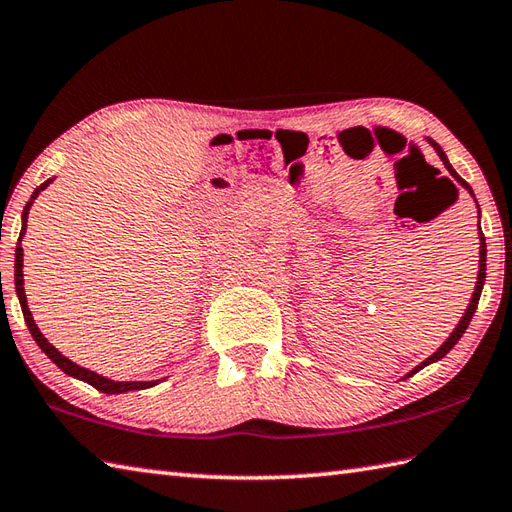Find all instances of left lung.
<instances>
[{"instance_id":"8db88e82","label":"left lung","mask_w":512,"mask_h":512,"mask_svg":"<svg viewBox=\"0 0 512 512\" xmlns=\"http://www.w3.org/2000/svg\"><path fill=\"white\" fill-rule=\"evenodd\" d=\"M431 145L433 147H436V151H438V156H440V160L444 162V167H447L449 169V173H451V176L455 178V180H458L460 184H462V187L466 189V191H469L471 195H473V189L469 187V182H466V180H462L460 176H458V173H455V169L451 167V162H449V158H447V154H444V151H442V147L438 145V143H433V140H431ZM473 198H475V195H473ZM475 204H477V200H475ZM477 211H480V206H477ZM477 217H480V213H477ZM477 226H480V222H477ZM484 279H486V242H484V233H482V228H480V273H477V284H475V292H473V297H471V303H469V308H466V312H464V317H462V321L458 323V328H455L453 332H451V336H449V339L447 341H444L442 343V347H440V350L438 352H433V356H429L427 358V361H424V363H420L416 369H413V372L411 374H416V372H420V369L422 367H427L429 363H433V361H440V358L442 356H447L449 354V350H451V347L455 345V343H458L460 339H462V334L466 332V328H469V323H471V319H473V314H475V310H477V303H480V295H482V286H484ZM409 374V376H411Z\"/></svg>"}]
</instances>
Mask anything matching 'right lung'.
<instances>
[{
    "mask_svg": "<svg viewBox=\"0 0 512 512\" xmlns=\"http://www.w3.org/2000/svg\"><path fill=\"white\" fill-rule=\"evenodd\" d=\"M52 180H46L41 184V187H37L35 189V193H32V198H30V202L26 204V209H24V224H21V235H19V242H21V237H24V233H26V222H28V211H30V206H32V202L37 200V195L48 187ZM17 242V253H15V288H17V297H19V303H21V312H24V319H26V325H28V330H30V334H32V339L37 341V345L41 347L43 352H46V356L50 358V361L57 365L59 369H63L65 374H70V376H74V378H79V380H85V383L88 385H92L94 389H99V391H103V394H123V391H134V389H147V387H154L156 385V380H147V383H118V380H110V378H105V376H99V374H94V372H90V369H85V367H79L76 363H72V361H68V358H65L57 347L54 345H50L46 339H43V334L39 332V328L35 325V321H32V314H30V310H28V303H26V290H24V248H21V244Z\"/></svg>",
    "mask_w": 512,
    "mask_h": 512,
    "instance_id": "obj_1",
    "label": "right lung"
}]
</instances>
